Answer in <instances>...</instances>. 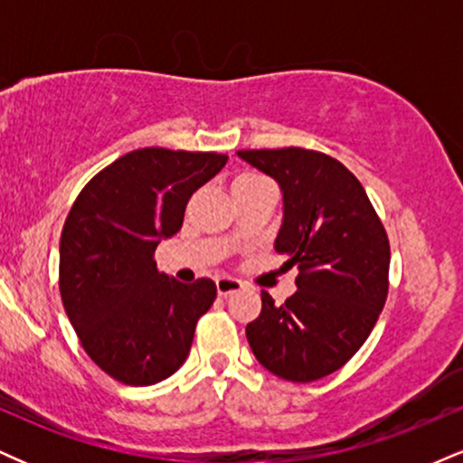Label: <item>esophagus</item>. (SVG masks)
I'll return each mask as SVG.
<instances>
[{
	"mask_svg": "<svg viewBox=\"0 0 463 463\" xmlns=\"http://www.w3.org/2000/svg\"><path fill=\"white\" fill-rule=\"evenodd\" d=\"M215 285H217V294H220L222 298H226V296L235 294V291H239V289H243L241 280L231 279V276H220V279L215 280Z\"/></svg>",
	"mask_w": 463,
	"mask_h": 463,
	"instance_id": "obj_1",
	"label": "esophagus"
}]
</instances>
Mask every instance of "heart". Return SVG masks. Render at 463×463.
Here are the masks:
<instances>
[{"instance_id":"obj_1","label":"heart","mask_w":463,"mask_h":463,"mask_svg":"<svg viewBox=\"0 0 463 463\" xmlns=\"http://www.w3.org/2000/svg\"><path fill=\"white\" fill-rule=\"evenodd\" d=\"M252 180H263L261 176H257V174H241V176L235 178V183L232 184H239V183H252Z\"/></svg>"}]
</instances>
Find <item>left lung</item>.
I'll use <instances>...</instances> for the list:
<instances>
[{
  "label": "left lung",
  "mask_w": 463,
  "mask_h": 463,
  "mask_svg": "<svg viewBox=\"0 0 463 463\" xmlns=\"http://www.w3.org/2000/svg\"><path fill=\"white\" fill-rule=\"evenodd\" d=\"M283 194L274 250L298 265L283 305L261 291V316L246 326L254 357L285 381L309 383L342 368L379 320L387 298L390 241L365 189L322 152H237Z\"/></svg>",
  "instance_id": "obj_1"
}]
</instances>
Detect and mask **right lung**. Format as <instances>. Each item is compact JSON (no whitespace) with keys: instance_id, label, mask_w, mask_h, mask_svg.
I'll use <instances>...</instances> for the list:
<instances>
[{"instance_id":"1","label":"right lung","mask_w":463,"mask_h":463,"mask_svg":"<svg viewBox=\"0 0 463 463\" xmlns=\"http://www.w3.org/2000/svg\"><path fill=\"white\" fill-rule=\"evenodd\" d=\"M224 154L143 147L80 191L61 235V296L80 342L106 374L154 385L187 359L195 324L213 305L211 279L178 283L154 250L183 228L194 191Z\"/></svg>"}]
</instances>
